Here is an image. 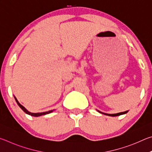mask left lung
Returning <instances> with one entry per match:
<instances>
[{"instance_id":"left-lung-1","label":"left lung","mask_w":152,"mask_h":152,"mask_svg":"<svg viewBox=\"0 0 152 152\" xmlns=\"http://www.w3.org/2000/svg\"><path fill=\"white\" fill-rule=\"evenodd\" d=\"M97 111L100 113H102V114H104L105 115H108V116H110V117H116V116H119V115H124L126 114V113H128L129 110H126L125 112H121V113H115V114H108V113H102L101 111H100V110H97Z\"/></svg>"}]
</instances>
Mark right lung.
Listing matches in <instances>:
<instances>
[{
    "label": "right lung",
    "instance_id": "right-lung-1",
    "mask_svg": "<svg viewBox=\"0 0 152 152\" xmlns=\"http://www.w3.org/2000/svg\"><path fill=\"white\" fill-rule=\"evenodd\" d=\"M14 98H15V101H16V102H17V104L19 105V107L20 108V109H21L23 110V111L25 113H27V114H28V115H31V116H33V117H39V116H42V115H47V114H49V113H52L53 110H54V109L53 110H49V111H46V112H42V113H31V112H29V110H27L26 109H25V108L23 106L22 104H20V103H19V102L18 101V100L17 99V98L15 97V96H14Z\"/></svg>",
    "mask_w": 152,
    "mask_h": 152
}]
</instances>
